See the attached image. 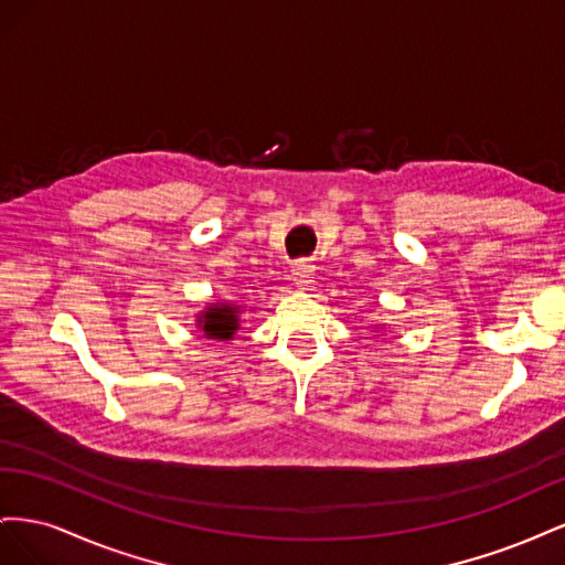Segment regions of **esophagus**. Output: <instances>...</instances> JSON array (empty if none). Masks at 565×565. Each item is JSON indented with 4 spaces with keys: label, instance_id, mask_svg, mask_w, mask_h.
Wrapping results in <instances>:
<instances>
[{
    "label": "esophagus",
    "instance_id": "34e87169",
    "mask_svg": "<svg viewBox=\"0 0 565 565\" xmlns=\"http://www.w3.org/2000/svg\"><path fill=\"white\" fill-rule=\"evenodd\" d=\"M316 278V268L309 262H297L292 266V280L297 287H311Z\"/></svg>",
    "mask_w": 565,
    "mask_h": 565
}]
</instances>
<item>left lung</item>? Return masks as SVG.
<instances>
[{
  "label": "left lung",
  "instance_id": "1",
  "mask_svg": "<svg viewBox=\"0 0 565 565\" xmlns=\"http://www.w3.org/2000/svg\"><path fill=\"white\" fill-rule=\"evenodd\" d=\"M374 330H386V324H374Z\"/></svg>",
  "mask_w": 565,
  "mask_h": 565
}]
</instances>
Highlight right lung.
<instances>
[{"label":"right lung","instance_id":"1","mask_svg":"<svg viewBox=\"0 0 565 565\" xmlns=\"http://www.w3.org/2000/svg\"><path fill=\"white\" fill-rule=\"evenodd\" d=\"M245 311V303L241 301H214L207 303L198 313L195 328L216 341H231L237 330H241V313Z\"/></svg>","mask_w":565,"mask_h":565}]
</instances>
